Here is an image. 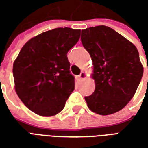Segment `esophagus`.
<instances>
[{"label":"esophagus","instance_id":"1","mask_svg":"<svg viewBox=\"0 0 148 148\" xmlns=\"http://www.w3.org/2000/svg\"><path fill=\"white\" fill-rule=\"evenodd\" d=\"M78 77H79V79H81V80L86 78V72H84V71H82V72H81V74H79Z\"/></svg>","mask_w":148,"mask_h":148}]
</instances>
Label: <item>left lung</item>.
I'll return each mask as SVG.
<instances>
[{"label": "left lung", "mask_w": 148, "mask_h": 148, "mask_svg": "<svg viewBox=\"0 0 148 148\" xmlns=\"http://www.w3.org/2000/svg\"><path fill=\"white\" fill-rule=\"evenodd\" d=\"M81 40L93 63L95 90L85 97L89 109L102 116L120 111L132 98L143 76L138 50L103 25L82 30Z\"/></svg>", "instance_id": "left-lung-1"}]
</instances>
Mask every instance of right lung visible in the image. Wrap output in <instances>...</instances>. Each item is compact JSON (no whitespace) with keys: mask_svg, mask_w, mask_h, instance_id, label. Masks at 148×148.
I'll return each mask as SVG.
<instances>
[{"mask_svg":"<svg viewBox=\"0 0 148 148\" xmlns=\"http://www.w3.org/2000/svg\"><path fill=\"white\" fill-rule=\"evenodd\" d=\"M81 30L57 27L27 41L13 64L15 90L26 107L42 116L61 112L74 90L67 52Z\"/></svg>","mask_w":148,"mask_h":148,"instance_id":"obj_1","label":"right lung"}]
</instances>
